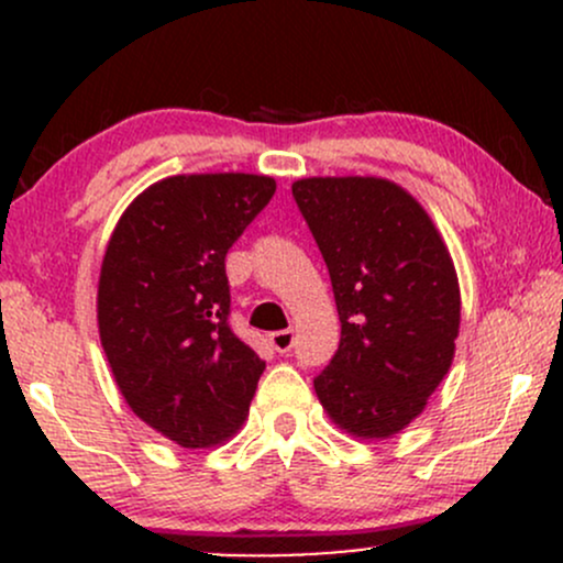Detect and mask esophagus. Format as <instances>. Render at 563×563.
Returning a JSON list of instances; mask_svg holds the SVG:
<instances>
[{
  "label": "esophagus",
  "instance_id": "1",
  "mask_svg": "<svg viewBox=\"0 0 563 563\" xmlns=\"http://www.w3.org/2000/svg\"><path fill=\"white\" fill-rule=\"evenodd\" d=\"M294 341H296L294 331H275V333H269V344H273L275 352H280V354L290 352V349H294Z\"/></svg>",
  "mask_w": 563,
  "mask_h": 563
}]
</instances>
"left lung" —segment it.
Instances as JSON below:
<instances>
[{"label": "left lung", "instance_id": "1", "mask_svg": "<svg viewBox=\"0 0 563 563\" xmlns=\"http://www.w3.org/2000/svg\"><path fill=\"white\" fill-rule=\"evenodd\" d=\"M290 190L341 320L339 352L314 391L349 434H397L421 416L455 354L461 288L448 245L423 206L389 179L309 177Z\"/></svg>", "mask_w": 563, "mask_h": 563}]
</instances>
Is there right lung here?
<instances>
[{
    "mask_svg": "<svg viewBox=\"0 0 563 563\" xmlns=\"http://www.w3.org/2000/svg\"><path fill=\"white\" fill-rule=\"evenodd\" d=\"M273 196L262 174H179L140 192L108 241L102 349L134 416L183 448L235 434L264 373L230 328L224 256Z\"/></svg>",
    "mask_w": 563,
    "mask_h": 563,
    "instance_id": "add662e5",
    "label": "right lung"
}]
</instances>
